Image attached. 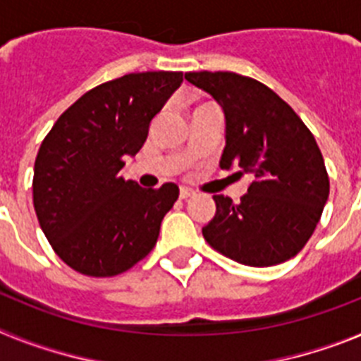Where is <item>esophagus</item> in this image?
<instances>
[{
  "label": "esophagus",
  "instance_id": "34e87169",
  "mask_svg": "<svg viewBox=\"0 0 361 361\" xmlns=\"http://www.w3.org/2000/svg\"><path fill=\"white\" fill-rule=\"evenodd\" d=\"M193 195H195V191L191 190V188H186V186L180 188V199H188V197H193Z\"/></svg>",
  "mask_w": 361,
  "mask_h": 361
}]
</instances>
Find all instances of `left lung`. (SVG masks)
<instances>
[{
  "instance_id": "8db88e82",
  "label": "left lung",
  "mask_w": 361,
  "mask_h": 361,
  "mask_svg": "<svg viewBox=\"0 0 361 361\" xmlns=\"http://www.w3.org/2000/svg\"><path fill=\"white\" fill-rule=\"evenodd\" d=\"M226 114L220 168H240L253 183L235 204L213 195L216 213L202 235L244 266L282 264L302 251L329 197V175L311 130L269 86L233 72H188Z\"/></svg>"
}]
</instances>
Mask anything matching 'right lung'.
Here are the masks:
<instances>
[{"label": "right lung", "instance_id": "1", "mask_svg": "<svg viewBox=\"0 0 361 361\" xmlns=\"http://www.w3.org/2000/svg\"><path fill=\"white\" fill-rule=\"evenodd\" d=\"M183 72H139L95 86L43 139L32 199L52 250L86 276H116L141 262L178 199L175 183L141 188L121 175Z\"/></svg>", "mask_w": 361, "mask_h": 361}]
</instances>
